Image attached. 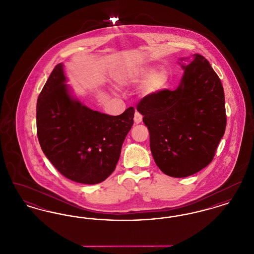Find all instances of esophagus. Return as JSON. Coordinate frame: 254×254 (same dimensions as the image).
<instances>
[{
    "instance_id": "obj_1",
    "label": "esophagus",
    "mask_w": 254,
    "mask_h": 254,
    "mask_svg": "<svg viewBox=\"0 0 254 254\" xmlns=\"http://www.w3.org/2000/svg\"><path fill=\"white\" fill-rule=\"evenodd\" d=\"M142 120H143V116L139 112L136 111L135 114H134V122H135V124H140Z\"/></svg>"
}]
</instances>
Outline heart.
Masks as SVG:
<instances>
[{"mask_svg": "<svg viewBox=\"0 0 254 254\" xmlns=\"http://www.w3.org/2000/svg\"><path fill=\"white\" fill-rule=\"evenodd\" d=\"M169 76L166 70H157L154 65L143 64L127 68L118 78L121 86H138L141 85L142 93L147 97H154L164 91L169 85Z\"/></svg>", "mask_w": 254, "mask_h": 254, "instance_id": "b5f03b06", "label": "heart"}]
</instances>
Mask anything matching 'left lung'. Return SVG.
I'll return each instance as SVG.
<instances>
[{
    "instance_id": "obj_1",
    "label": "left lung",
    "mask_w": 254,
    "mask_h": 254,
    "mask_svg": "<svg viewBox=\"0 0 254 254\" xmlns=\"http://www.w3.org/2000/svg\"><path fill=\"white\" fill-rule=\"evenodd\" d=\"M179 61L184 74L178 87L145 97L137 106L158 168L175 178L212 161L227 125L223 85L208 61L200 54Z\"/></svg>"
}]
</instances>
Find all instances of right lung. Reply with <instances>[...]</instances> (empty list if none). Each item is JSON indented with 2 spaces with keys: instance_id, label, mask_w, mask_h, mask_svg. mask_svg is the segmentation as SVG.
Masks as SVG:
<instances>
[{
  "instance_id": "obj_1",
  "label": "right lung",
  "mask_w": 254,
  "mask_h": 254,
  "mask_svg": "<svg viewBox=\"0 0 254 254\" xmlns=\"http://www.w3.org/2000/svg\"><path fill=\"white\" fill-rule=\"evenodd\" d=\"M63 63L37 101V135L43 152L61 174L81 184L105 181L114 171L133 125L134 109L111 116L87 108L72 95Z\"/></svg>"
}]
</instances>
